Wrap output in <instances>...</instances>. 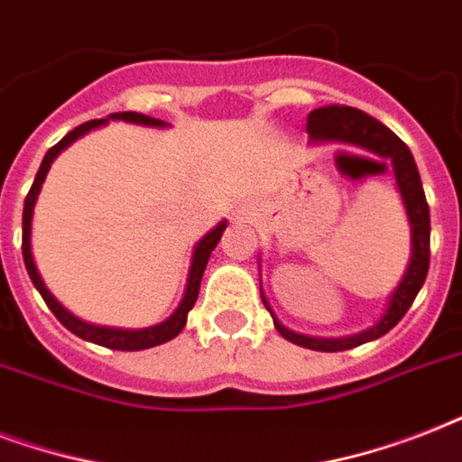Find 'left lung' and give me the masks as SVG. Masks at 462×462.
<instances>
[{"mask_svg":"<svg viewBox=\"0 0 462 462\" xmlns=\"http://www.w3.org/2000/svg\"><path fill=\"white\" fill-rule=\"evenodd\" d=\"M307 132L311 141H347V143H355V146L369 148V151L383 155V158H391L395 181H398V189H401L405 210H408L410 232H412V256H410L408 271L402 275L401 285L391 295L386 314L381 316V321L369 330L350 337H309L288 330L273 316L275 328L282 337H288L290 343L319 352H340L386 336L388 330L405 316V311L412 307L417 292L427 281V271H430V203H427V196H424L422 180H420L415 158L410 153V148L388 126L369 117L366 112L345 107V105L319 107V110L309 112Z\"/></svg>","mask_w":462,"mask_h":462,"instance_id":"1","label":"left lung"}]
</instances>
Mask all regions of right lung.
Wrapping results in <instances>:
<instances>
[{
	"label": "right lung",
	"mask_w": 462,
	"mask_h": 462,
	"mask_svg": "<svg viewBox=\"0 0 462 462\" xmlns=\"http://www.w3.org/2000/svg\"><path fill=\"white\" fill-rule=\"evenodd\" d=\"M112 119H125V122H136V125H146V126H165V122H160V119L146 117V115H139V112H115L110 115ZM107 119H90V122H83L81 126H76L74 132H69L60 143H54L50 151L45 153L42 162H40V170L35 174V181H32L31 191L25 196L23 203V261H25V271L31 275L32 285L38 288V292L42 295L45 304L52 309V314L57 316L61 321V326H67L71 333H76L83 340H90V343L103 345V347H110V350H125V352H136V350H148V347H155V345H162L167 340H172L174 336H180L181 328L187 326V314L191 311V307L196 304V297H199V288H201V278L203 271H206V263L210 259V252L216 249V245L223 237V230L227 227V223H220L216 230H210L206 237L196 245L194 249V259H191V268H189V281H187V292H184V300L180 302L177 311H174L167 321L158 323V326H151V328H141V330H122V328H103V326H90V323L81 321V319H76L67 311V309L61 307L52 295H50V290L45 288V282L40 278L38 268L32 263V254H31V220H32V206H35V199L40 194V187H42V181H45V174L52 165V160L69 146V143H74L79 136H83L90 129H96V126L105 125Z\"/></svg>",
	"instance_id": "add662e5"
}]
</instances>
